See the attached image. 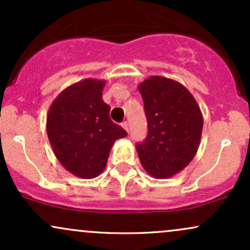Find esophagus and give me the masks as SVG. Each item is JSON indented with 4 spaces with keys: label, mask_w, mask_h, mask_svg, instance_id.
<instances>
[{
    "label": "esophagus",
    "mask_w": 250,
    "mask_h": 250,
    "mask_svg": "<svg viewBox=\"0 0 250 250\" xmlns=\"http://www.w3.org/2000/svg\"><path fill=\"white\" fill-rule=\"evenodd\" d=\"M122 127L125 128V130H127V133H129V125H128V122H127V121L122 122Z\"/></svg>",
    "instance_id": "obj_1"
}]
</instances>
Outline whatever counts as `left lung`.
I'll use <instances>...</instances> for the list:
<instances>
[{"label":"left lung","mask_w":250,"mask_h":250,"mask_svg":"<svg viewBox=\"0 0 250 250\" xmlns=\"http://www.w3.org/2000/svg\"><path fill=\"white\" fill-rule=\"evenodd\" d=\"M147 117V136L135 145L143 168L167 179L193 160L200 145L203 119L190 93L173 80L153 76L139 87Z\"/></svg>","instance_id":"8db88e82"}]
</instances>
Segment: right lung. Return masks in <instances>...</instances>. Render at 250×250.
I'll return each mask as SVG.
<instances>
[{
  "label": "right lung",
  "instance_id": "right-lung-1",
  "mask_svg": "<svg viewBox=\"0 0 250 250\" xmlns=\"http://www.w3.org/2000/svg\"><path fill=\"white\" fill-rule=\"evenodd\" d=\"M103 85L97 80L75 83L60 94L48 113L47 133L57 160L82 179L101 174L114 142L127 136L110 120Z\"/></svg>",
  "mask_w": 250,
  "mask_h": 250
}]
</instances>
